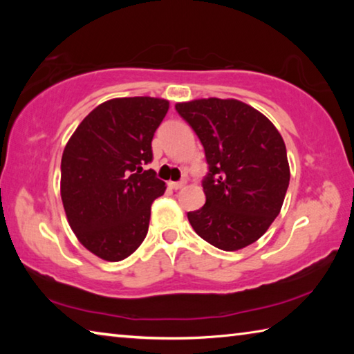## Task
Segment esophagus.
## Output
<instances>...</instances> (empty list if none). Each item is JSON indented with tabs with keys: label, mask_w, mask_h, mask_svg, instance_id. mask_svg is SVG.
I'll return each mask as SVG.
<instances>
[{
	"label": "esophagus",
	"mask_w": 354,
	"mask_h": 354,
	"mask_svg": "<svg viewBox=\"0 0 354 354\" xmlns=\"http://www.w3.org/2000/svg\"><path fill=\"white\" fill-rule=\"evenodd\" d=\"M169 185H170V189H173V190H178V189H183L184 185H185V181H176V183H169Z\"/></svg>",
	"instance_id": "1"
}]
</instances>
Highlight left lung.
<instances>
[{
	"label": "left lung",
	"mask_w": 354,
	"mask_h": 354,
	"mask_svg": "<svg viewBox=\"0 0 354 354\" xmlns=\"http://www.w3.org/2000/svg\"><path fill=\"white\" fill-rule=\"evenodd\" d=\"M176 111L205 147V206L187 212L196 234L223 251L263 236L283 207L290 181L286 145L263 113L239 100L203 98Z\"/></svg>",
	"instance_id": "obj_1"
}]
</instances>
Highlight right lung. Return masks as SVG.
<instances>
[{
  "instance_id": "1",
  "label": "right lung",
  "mask_w": 354,
  "mask_h": 354,
  "mask_svg": "<svg viewBox=\"0 0 354 354\" xmlns=\"http://www.w3.org/2000/svg\"><path fill=\"white\" fill-rule=\"evenodd\" d=\"M169 101L113 98L88 113L65 145L61 196L71 230L91 253L127 259L147 237L151 205L165 183L151 162V140Z\"/></svg>"
}]
</instances>
